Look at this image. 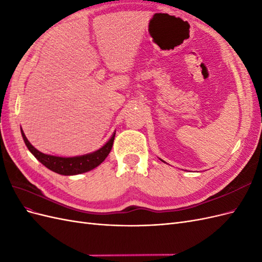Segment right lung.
<instances>
[{"label":"right lung","instance_id":"add662e5","mask_svg":"<svg viewBox=\"0 0 262 262\" xmlns=\"http://www.w3.org/2000/svg\"><path fill=\"white\" fill-rule=\"evenodd\" d=\"M115 134L116 133H114V136L110 138V140L107 142V143L101 148L96 150V152L86 154L83 156H76V157H59V156L47 155L39 152L38 149H36L29 143L25 133H24L21 130V136H23L24 142H25V144L31 152V154H33L42 165H45L47 168H49L50 170L57 173H60V175H66V176L77 175V173L86 172L94 169L95 167H97L98 165H100L106 160V157L110 153V150H112L114 140H115Z\"/></svg>","mask_w":262,"mask_h":262}]
</instances>
